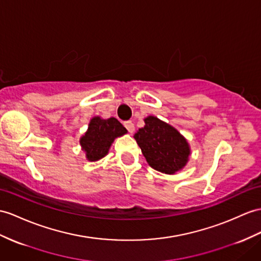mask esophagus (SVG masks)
Wrapping results in <instances>:
<instances>
[{
    "instance_id": "esophagus-1",
    "label": "esophagus",
    "mask_w": 261,
    "mask_h": 261,
    "mask_svg": "<svg viewBox=\"0 0 261 261\" xmlns=\"http://www.w3.org/2000/svg\"><path fill=\"white\" fill-rule=\"evenodd\" d=\"M124 126L126 127V129L128 130V133H130V134L135 130V126H134V124H133V122H130V120H127V122H125Z\"/></svg>"
}]
</instances>
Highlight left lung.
I'll list each match as a JSON object with an SVG mask.
<instances>
[{
  "instance_id": "left-lung-1",
  "label": "left lung",
  "mask_w": 261,
  "mask_h": 261,
  "mask_svg": "<svg viewBox=\"0 0 261 261\" xmlns=\"http://www.w3.org/2000/svg\"><path fill=\"white\" fill-rule=\"evenodd\" d=\"M134 138L150 167L165 174H175L185 166L189 146L174 127L154 116L145 118V126Z\"/></svg>"
}]
</instances>
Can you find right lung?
<instances>
[{"instance_id": "add662e5", "label": "right lung", "mask_w": 261, "mask_h": 261, "mask_svg": "<svg viewBox=\"0 0 261 261\" xmlns=\"http://www.w3.org/2000/svg\"><path fill=\"white\" fill-rule=\"evenodd\" d=\"M126 128L116 118L101 119L94 117L86 134L81 138V145L86 151L88 161H98L103 158L116 137L126 134Z\"/></svg>"}]
</instances>
